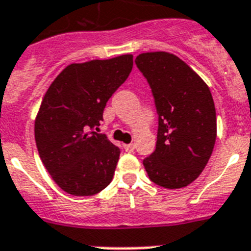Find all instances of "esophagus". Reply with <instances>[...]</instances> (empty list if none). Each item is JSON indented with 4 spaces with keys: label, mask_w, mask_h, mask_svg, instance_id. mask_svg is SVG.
Instances as JSON below:
<instances>
[{
    "label": "esophagus",
    "mask_w": 251,
    "mask_h": 251,
    "mask_svg": "<svg viewBox=\"0 0 251 251\" xmlns=\"http://www.w3.org/2000/svg\"><path fill=\"white\" fill-rule=\"evenodd\" d=\"M124 150L128 151V153H132V151L135 150V144H126V145H124Z\"/></svg>",
    "instance_id": "1"
}]
</instances>
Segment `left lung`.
I'll return each instance as SVG.
<instances>
[{
    "mask_svg": "<svg viewBox=\"0 0 251 251\" xmlns=\"http://www.w3.org/2000/svg\"><path fill=\"white\" fill-rule=\"evenodd\" d=\"M136 65L150 84L159 115L157 148L144 159L149 179L180 189L201 175L216 140V111L207 84L167 51L138 54Z\"/></svg>",
    "mask_w": 251,
    "mask_h": 251,
    "instance_id": "1",
    "label": "left lung"
}]
</instances>
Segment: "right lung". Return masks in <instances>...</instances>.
Here are the masks:
<instances>
[{
	"instance_id": "add662e5",
	"label": "right lung",
	"mask_w": 251,
	"mask_h": 251,
	"mask_svg": "<svg viewBox=\"0 0 251 251\" xmlns=\"http://www.w3.org/2000/svg\"><path fill=\"white\" fill-rule=\"evenodd\" d=\"M132 66V54L71 63L48 88L36 115V146L51 179L66 193L93 196L113 180L119 148L92 128L103 120L106 102Z\"/></svg>"
}]
</instances>
